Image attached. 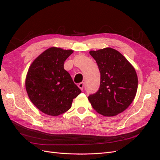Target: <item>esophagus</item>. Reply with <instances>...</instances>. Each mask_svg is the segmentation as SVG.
<instances>
[{
    "label": "esophagus",
    "mask_w": 160,
    "mask_h": 160,
    "mask_svg": "<svg viewBox=\"0 0 160 160\" xmlns=\"http://www.w3.org/2000/svg\"><path fill=\"white\" fill-rule=\"evenodd\" d=\"M78 87H79V88L81 90H83V87H84V83H83V82H81V83H79L78 84Z\"/></svg>",
    "instance_id": "1"
}]
</instances>
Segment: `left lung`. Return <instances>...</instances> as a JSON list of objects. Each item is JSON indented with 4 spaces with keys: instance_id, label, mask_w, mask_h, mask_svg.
Listing matches in <instances>:
<instances>
[{
    "instance_id": "left-lung-1",
    "label": "left lung",
    "mask_w": 160,
    "mask_h": 160,
    "mask_svg": "<svg viewBox=\"0 0 160 160\" xmlns=\"http://www.w3.org/2000/svg\"><path fill=\"white\" fill-rule=\"evenodd\" d=\"M101 73L99 90L88 99L97 112L111 117L123 112L132 103L138 90L134 67L121 53L108 47L90 51Z\"/></svg>"
}]
</instances>
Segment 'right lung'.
<instances>
[{"mask_svg": "<svg viewBox=\"0 0 160 160\" xmlns=\"http://www.w3.org/2000/svg\"><path fill=\"white\" fill-rule=\"evenodd\" d=\"M73 52L51 47L37 57L28 69L25 87L28 98L42 113L57 116L71 108L81 91L64 69V62Z\"/></svg>", "mask_w": 160, "mask_h": 160, "instance_id": "right-lung-1", "label": "right lung"}]
</instances>
